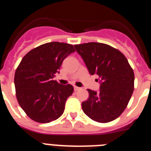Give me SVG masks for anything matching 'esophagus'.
<instances>
[{
	"label": "esophagus",
	"mask_w": 151,
	"mask_h": 151,
	"mask_svg": "<svg viewBox=\"0 0 151 151\" xmlns=\"http://www.w3.org/2000/svg\"><path fill=\"white\" fill-rule=\"evenodd\" d=\"M81 88H79V87H77V86H74V90L76 91H78V90H81Z\"/></svg>",
	"instance_id": "esophagus-1"
}]
</instances>
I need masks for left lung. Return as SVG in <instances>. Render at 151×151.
<instances>
[{"label":"left lung","mask_w":151,"mask_h":151,"mask_svg":"<svg viewBox=\"0 0 151 151\" xmlns=\"http://www.w3.org/2000/svg\"><path fill=\"white\" fill-rule=\"evenodd\" d=\"M75 47L90 74H97L101 83L98 92L88 89L89 97L82 102V110L96 122L114 120L125 110L132 95L133 69L123 54L106 44L90 42Z\"/></svg>","instance_id":"left-lung-1"}]
</instances>
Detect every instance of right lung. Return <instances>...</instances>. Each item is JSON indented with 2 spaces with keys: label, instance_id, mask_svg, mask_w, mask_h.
<instances>
[{
  "label": "right lung",
  "instance_id": "right-lung-1",
  "mask_svg": "<svg viewBox=\"0 0 151 151\" xmlns=\"http://www.w3.org/2000/svg\"><path fill=\"white\" fill-rule=\"evenodd\" d=\"M75 51L72 45L54 41L32 49L22 59L14 76L16 95L19 106L32 120L47 123L63 113L73 87L53 78L59 73L63 60Z\"/></svg>",
  "mask_w": 151,
  "mask_h": 151
}]
</instances>
